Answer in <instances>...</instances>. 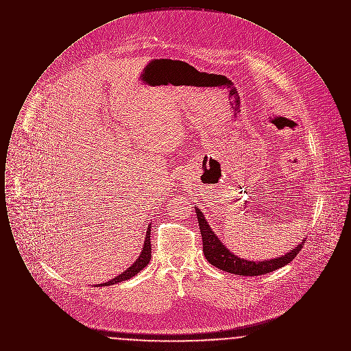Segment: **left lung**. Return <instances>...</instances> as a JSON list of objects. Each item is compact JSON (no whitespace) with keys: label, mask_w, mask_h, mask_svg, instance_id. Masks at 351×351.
<instances>
[{"label":"left lung","mask_w":351,"mask_h":351,"mask_svg":"<svg viewBox=\"0 0 351 351\" xmlns=\"http://www.w3.org/2000/svg\"><path fill=\"white\" fill-rule=\"evenodd\" d=\"M196 215H197V221L200 226L201 237H202V251L206 258V261L222 271H226L229 274H235V275H242V276H258V275H265L268 272H272L278 268L284 267L292 259L299 254V251L302 247V242L296 245L295 249L285 252L284 255L276 256L274 259L268 261H249L239 258L234 252L229 250L217 237L208 223V221L204 217V213L201 212L197 206H195Z\"/></svg>","instance_id":"left-lung-1"}]
</instances>
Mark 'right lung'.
<instances>
[{
    "mask_svg": "<svg viewBox=\"0 0 351 351\" xmlns=\"http://www.w3.org/2000/svg\"><path fill=\"white\" fill-rule=\"evenodd\" d=\"M150 234L151 223L149 225V228H147V232H146V238H145V243H143V247H142V251H141L139 256L136 258V261L134 262L133 265H132L130 267L128 268V269H125L122 274H119V275L116 276L114 279H112V280H109V282H106V283L99 284L100 287H104V285H106V287H108V285H113V284L121 283V282L129 280V279H132V278L135 276L138 272H141L143 268L146 267V266L150 263Z\"/></svg>",
    "mask_w": 351,
    "mask_h": 351,
    "instance_id": "obj_1",
    "label": "right lung"
}]
</instances>
